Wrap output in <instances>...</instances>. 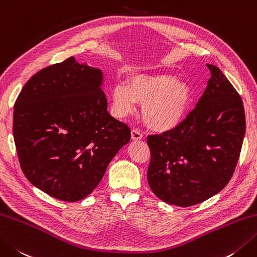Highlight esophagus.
I'll return each mask as SVG.
<instances>
[{
	"instance_id": "1",
	"label": "esophagus",
	"mask_w": 257,
	"mask_h": 257,
	"mask_svg": "<svg viewBox=\"0 0 257 257\" xmlns=\"http://www.w3.org/2000/svg\"><path fill=\"white\" fill-rule=\"evenodd\" d=\"M143 134L139 132L138 129H133L132 130V139L133 140H140V139H143Z\"/></svg>"
}]
</instances>
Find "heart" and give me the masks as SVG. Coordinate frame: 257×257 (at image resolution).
<instances>
[{"instance_id": "b5f03b06", "label": "heart", "mask_w": 257, "mask_h": 257, "mask_svg": "<svg viewBox=\"0 0 257 257\" xmlns=\"http://www.w3.org/2000/svg\"><path fill=\"white\" fill-rule=\"evenodd\" d=\"M193 100L189 85L169 74H138L129 79L128 85L119 83L112 90V104L118 115L136 111L144 104L143 119L157 133L176 129L184 121Z\"/></svg>"}]
</instances>
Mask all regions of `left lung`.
Wrapping results in <instances>:
<instances>
[{
	"label": "left lung",
	"mask_w": 257,
	"mask_h": 257,
	"mask_svg": "<svg viewBox=\"0 0 257 257\" xmlns=\"http://www.w3.org/2000/svg\"><path fill=\"white\" fill-rule=\"evenodd\" d=\"M194 110L172 132L147 137L150 189L165 203L189 207L219 193L232 178L245 136L243 101L220 70Z\"/></svg>",
	"instance_id": "left-lung-1"
}]
</instances>
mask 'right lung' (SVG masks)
<instances>
[{
	"mask_svg": "<svg viewBox=\"0 0 257 257\" xmlns=\"http://www.w3.org/2000/svg\"><path fill=\"white\" fill-rule=\"evenodd\" d=\"M102 72L70 57L30 78L14 103L13 136L29 182L60 200L93 192L130 128L108 112Z\"/></svg>",
	"mask_w": 257,
	"mask_h": 257,
	"instance_id": "add662e5",
	"label": "right lung"
}]
</instances>
